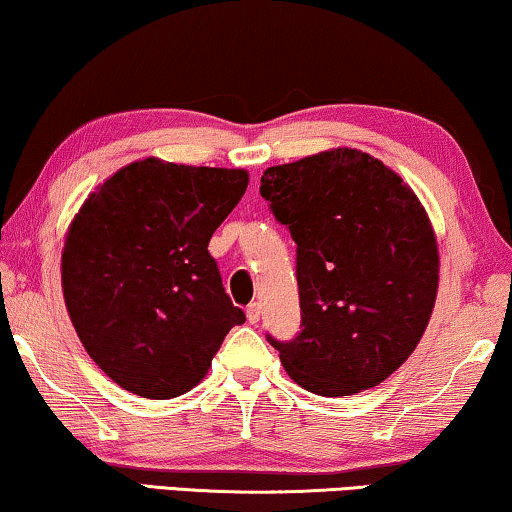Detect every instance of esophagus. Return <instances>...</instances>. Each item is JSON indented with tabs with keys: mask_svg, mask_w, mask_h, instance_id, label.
I'll return each instance as SVG.
<instances>
[{
	"mask_svg": "<svg viewBox=\"0 0 512 512\" xmlns=\"http://www.w3.org/2000/svg\"><path fill=\"white\" fill-rule=\"evenodd\" d=\"M246 315H248V322H250V325H257V322H259V315H262V306H259L257 301H255V304H250V306L246 308Z\"/></svg>",
	"mask_w": 512,
	"mask_h": 512,
	"instance_id": "1",
	"label": "esophagus"
}]
</instances>
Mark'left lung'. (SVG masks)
<instances>
[{"instance_id": "1", "label": "left lung", "mask_w": 512, "mask_h": 512, "mask_svg": "<svg viewBox=\"0 0 512 512\" xmlns=\"http://www.w3.org/2000/svg\"><path fill=\"white\" fill-rule=\"evenodd\" d=\"M262 197L297 243L301 334L269 336L287 376L320 397L390 378L438 292L434 227L408 183L369 153L331 148L269 167Z\"/></svg>"}]
</instances>
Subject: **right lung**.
<instances>
[{
    "instance_id": "add662e5",
    "label": "right lung",
    "mask_w": 512,
    "mask_h": 512,
    "mask_svg": "<svg viewBox=\"0 0 512 512\" xmlns=\"http://www.w3.org/2000/svg\"><path fill=\"white\" fill-rule=\"evenodd\" d=\"M246 169L146 157L115 171L71 220L62 292L95 364L143 399L190 392L246 315L208 241L248 187Z\"/></svg>"
}]
</instances>
